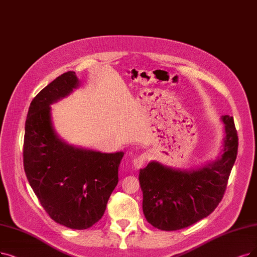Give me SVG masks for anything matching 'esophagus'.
I'll list each match as a JSON object with an SVG mask.
<instances>
[{"label":"esophagus","instance_id":"1","mask_svg":"<svg viewBox=\"0 0 257 257\" xmlns=\"http://www.w3.org/2000/svg\"><path fill=\"white\" fill-rule=\"evenodd\" d=\"M147 160H148V156L146 155V154H141V155L136 156L134 159L132 160L133 167H134L135 169H140L145 166Z\"/></svg>","mask_w":257,"mask_h":257}]
</instances>
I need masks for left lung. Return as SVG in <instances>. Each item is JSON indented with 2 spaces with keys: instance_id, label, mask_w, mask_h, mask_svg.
Listing matches in <instances>:
<instances>
[{
  "instance_id": "obj_1",
  "label": "left lung",
  "mask_w": 257,
  "mask_h": 257,
  "mask_svg": "<svg viewBox=\"0 0 257 257\" xmlns=\"http://www.w3.org/2000/svg\"><path fill=\"white\" fill-rule=\"evenodd\" d=\"M221 155L197 170H179L151 161L139 173L147 220L159 230L176 231L199 221L218 206L237 156L238 136L233 117H221Z\"/></svg>"
}]
</instances>
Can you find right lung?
Wrapping results in <instances>:
<instances>
[{
    "mask_svg": "<svg viewBox=\"0 0 257 257\" xmlns=\"http://www.w3.org/2000/svg\"><path fill=\"white\" fill-rule=\"evenodd\" d=\"M78 86L75 71H67L34 98L25 122L23 162L30 187L50 218L84 230L103 216L124 153L76 148L57 135L50 105Z\"/></svg>",
    "mask_w": 257,
    "mask_h": 257,
    "instance_id": "1",
    "label": "right lung"
}]
</instances>
